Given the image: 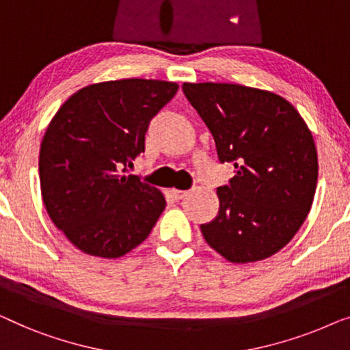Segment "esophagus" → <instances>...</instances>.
I'll use <instances>...</instances> for the list:
<instances>
[{
  "mask_svg": "<svg viewBox=\"0 0 350 350\" xmlns=\"http://www.w3.org/2000/svg\"><path fill=\"white\" fill-rule=\"evenodd\" d=\"M171 195H173L174 200H184L185 196L189 195V191H187V190H176V189H173V190H171Z\"/></svg>",
  "mask_w": 350,
  "mask_h": 350,
  "instance_id": "esophagus-1",
  "label": "esophagus"
}]
</instances>
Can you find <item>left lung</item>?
<instances>
[{"label": "left lung", "mask_w": 350, "mask_h": 350, "mask_svg": "<svg viewBox=\"0 0 350 350\" xmlns=\"http://www.w3.org/2000/svg\"><path fill=\"white\" fill-rule=\"evenodd\" d=\"M184 95L234 165L217 189L220 208L201 225L206 243L231 263L271 257L308 217L317 185V150L298 111L282 96L238 83H189Z\"/></svg>", "instance_id": "1"}]
</instances>
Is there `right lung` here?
Masks as SVG:
<instances>
[{"instance_id":"1","label":"right lung","mask_w":350,"mask_h":350,"mask_svg":"<svg viewBox=\"0 0 350 350\" xmlns=\"http://www.w3.org/2000/svg\"><path fill=\"white\" fill-rule=\"evenodd\" d=\"M179 85L122 79L83 87L49 125L39 150V180L49 217L82 252L119 258L154 228L166 201L126 174L144 152L146 131Z\"/></svg>"}]
</instances>
